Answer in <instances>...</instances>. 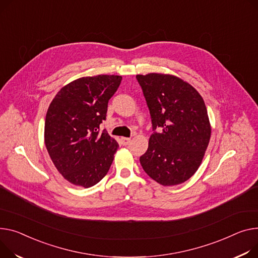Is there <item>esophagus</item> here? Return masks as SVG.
<instances>
[{
    "instance_id": "1",
    "label": "esophagus",
    "mask_w": 258,
    "mask_h": 258,
    "mask_svg": "<svg viewBox=\"0 0 258 258\" xmlns=\"http://www.w3.org/2000/svg\"><path fill=\"white\" fill-rule=\"evenodd\" d=\"M130 143H131V139H130V138H121V144H122V145L126 146V145H128Z\"/></svg>"
}]
</instances>
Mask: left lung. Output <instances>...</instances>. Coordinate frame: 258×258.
Wrapping results in <instances>:
<instances>
[{"instance_id": "left-lung-1", "label": "left lung", "mask_w": 258, "mask_h": 258, "mask_svg": "<svg viewBox=\"0 0 258 258\" xmlns=\"http://www.w3.org/2000/svg\"><path fill=\"white\" fill-rule=\"evenodd\" d=\"M152 131L140 157L145 172L162 185L184 182L198 170L211 139L204 100L183 80L164 74L138 75Z\"/></svg>"}]
</instances>
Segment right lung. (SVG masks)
Here are the masks:
<instances>
[{"label":"right lung","instance_id":"1","mask_svg":"<svg viewBox=\"0 0 258 258\" xmlns=\"http://www.w3.org/2000/svg\"><path fill=\"white\" fill-rule=\"evenodd\" d=\"M122 77H84L64 86L46 112L44 143L62 176L76 185L90 187L106 176L119 147L107 131L109 99Z\"/></svg>","mask_w":258,"mask_h":258}]
</instances>
